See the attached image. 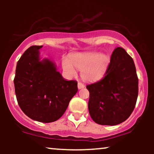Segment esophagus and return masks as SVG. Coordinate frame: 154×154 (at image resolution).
Segmentation results:
<instances>
[{"instance_id": "obj_1", "label": "esophagus", "mask_w": 154, "mask_h": 154, "mask_svg": "<svg viewBox=\"0 0 154 154\" xmlns=\"http://www.w3.org/2000/svg\"><path fill=\"white\" fill-rule=\"evenodd\" d=\"M85 88V85H84L83 83H78V88H79V89H82V88Z\"/></svg>"}]
</instances>
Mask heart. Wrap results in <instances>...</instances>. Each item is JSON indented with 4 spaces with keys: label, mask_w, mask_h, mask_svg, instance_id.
<instances>
[{
    "label": "heart",
    "mask_w": 154,
    "mask_h": 154,
    "mask_svg": "<svg viewBox=\"0 0 154 154\" xmlns=\"http://www.w3.org/2000/svg\"><path fill=\"white\" fill-rule=\"evenodd\" d=\"M70 60L64 58L62 66L68 75L76 74V70L81 71V77L86 81H94L105 74L110 62L109 57L98 52H85L73 55Z\"/></svg>",
    "instance_id": "b5f03b06"
}]
</instances>
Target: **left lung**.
I'll list each match as a JSON object with an SVG mask.
<instances>
[{"label":"left lung","mask_w":154,"mask_h":154,"mask_svg":"<svg viewBox=\"0 0 154 154\" xmlns=\"http://www.w3.org/2000/svg\"><path fill=\"white\" fill-rule=\"evenodd\" d=\"M86 88L90 92L88 110L96 123H123L133 111L138 96V78L132 58L123 48H116L104 77Z\"/></svg>","instance_id":"1"}]
</instances>
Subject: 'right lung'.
<instances>
[{"mask_svg": "<svg viewBox=\"0 0 154 154\" xmlns=\"http://www.w3.org/2000/svg\"><path fill=\"white\" fill-rule=\"evenodd\" d=\"M42 47L31 46L19 60L14 90L19 106L27 116L51 123L64 113L78 91V83L65 80L49 59L41 60L39 50Z\"/></svg>", "mask_w": 154, "mask_h": 154, "instance_id": "1", "label": "right lung"}]
</instances>
